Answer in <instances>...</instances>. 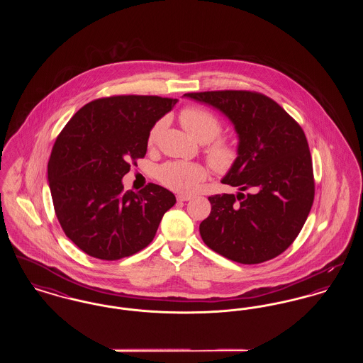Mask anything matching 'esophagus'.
I'll return each mask as SVG.
<instances>
[{
  "instance_id": "1",
  "label": "esophagus",
  "mask_w": 363,
  "mask_h": 363,
  "mask_svg": "<svg viewBox=\"0 0 363 363\" xmlns=\"http://www.w3.org/2000/svg\"><path fill=\"white\" fill-rule=\"evenodd\" d=\"M177 200H178V201H189V200H191V196H188V194H178V196H177Z\"/></svg>"
}]
</instances>
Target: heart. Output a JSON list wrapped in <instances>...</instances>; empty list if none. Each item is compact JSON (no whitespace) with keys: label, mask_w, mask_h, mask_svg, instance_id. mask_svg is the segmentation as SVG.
<instances>
[{"label":"heart","mask_w":363,"mask_h":363,"mask_svg":"<svg viewBox=\"0 0 363 363\" xmlns=\"http://www.w3.org/2000/svg\"><path fill=\"white\" fill-rule=\"evenodd\" d=\"M179 121L193 138L207 143L204 154L211 167L219 174L228 173L237 163L240 151L230 138H218L222 132V122L207 108L199 106L185 107L179 113ZM163 122L157 121L148 133V144L152 145ZM207 169L197 162L173 160L157 167L156 177L162 185L179 193H191L207 178Z\"/></svg>","instance_id":"obj_1"}]
</instances>
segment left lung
Segmentation results:
<instances>
[{"mask_svg": "<svg viewBox=\"0 0 363 363\" xmlns=\"http://www.w3.org/2000/svg\"><path fill=\"white\" fill-rule=\"evenodd\" d=\"M184 96L219 108L240 136V157L222 182L235 194H215L200 225L204 243L223 257L259 264L281 255L298 237L314 200L311 150L299 123L256 91H206Z\"/></svg>", "mask_w": 363, "mask_h": 363, "instance_id": "1", "label": "left lung"}]
</instances>
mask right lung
I'll return each instance as SVG.
<instances>
[{"mask_svg":"<svg viewBox=\"0 0 363 363\" xmlns=\"http://www.w3.org/2000/svg\"><path fill=\"white\" fill-rule=\"evenodd\" d=\"M177 104L155 95H114L83 106L52 145L48 178L65 235L95 259L114 261L147 247L175 204L170 190L148 184L123 191L122 177L145 156L155 122Z\"/></svg>","mask_w":363,"mask_h":363,"instance_id":"obj_1","label":"right lung"}]
</instances>
